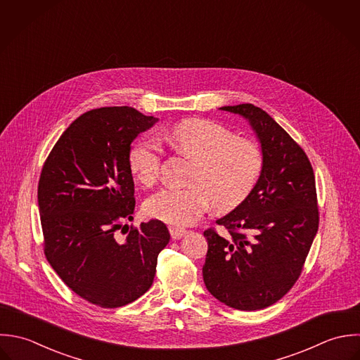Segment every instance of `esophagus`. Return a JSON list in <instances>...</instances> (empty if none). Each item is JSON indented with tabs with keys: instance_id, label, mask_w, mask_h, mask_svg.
Returning a JSON list of instances; mask_svg holds the SVG:
<instances>
[{
	"instance_id": "1",
	"label": "esophagus",
	"mask_w": 360,
	"mask_h": 360,
	"mask_svg": "<svg viewBox=\"0 0 360 360\" xmlns=\"http://www.w3.org/2000/svg\"><path fill=\"white\" fill-rule=\"evenodd\" d=\"M169 232H170L172 239L174 240L181 239V238H184V236L188 233L186 229L177 228V226H170V228H169Z\"/></svg>"
}]
</instances>
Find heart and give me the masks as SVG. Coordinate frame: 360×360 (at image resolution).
<instances>
[{"mask_svg": "<svg viewBox=\"0 0 360 360\" xmlns=\"http://www.w3.org/2000/svg\"><path fill=\"white\" fill-rule=\"evenodd\" d=\"M166 139L176 150L194 158L187 187H165L145 202V212L170 225L195 222L211 205L228 212L240 205L254 188L262 170L259 145L236 138L226 127L211 120L188 119L173 125ZM132 174L145 186L160 173L162 153L152 141L136 142L128 156Z\"/></svg>", "mask_w": 360, "mask_h": 360, "instance_id": "heart-1", "label": "heart"}]
</instances>
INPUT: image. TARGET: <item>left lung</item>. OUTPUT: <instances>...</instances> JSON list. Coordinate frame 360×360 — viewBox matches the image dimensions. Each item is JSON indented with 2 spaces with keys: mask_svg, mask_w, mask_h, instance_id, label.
<instances>
[{
  "mask_svg": "<svg viewBox=\"0 0 360 360\" xmlns=\"http://www.w3.org/2000/svg\"><path fill=\"white\" fill-rule=\"evenodd\" d=\"M221 110L250 122L264 165L247 198L217 221L228 233L204 232L202 276L219 302L252 311L276 303L302 274L319 231L316 179L304 150L262 109L243 103Z\"/></svg>",
  "mask_w": 360,
  "mask_h": 360,
  "instance_id": "left-lung-1",
  "label": "left lung"
}]
</instances>
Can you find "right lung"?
Masks as SVG:
<instances>
[{
	"label": "right lung",
	"mask_w": 360,
	"mask_h": 360,
	"mask_svg": "<svg viewBox=\"0 0 360 360\" xmlns=\"http://www.w3.org/2000/svg\"><path fill=\"white\" fill-rule=\"evenodd\" d=\"M156 121L128 106L86 112L63 132L41 169L46 258L71 290L105 309L125 306L150 288L170 240L158 219L117 236L135 208L131 142Z\"/></svg>",
	"instance_id": "1"
}]
</instances>
